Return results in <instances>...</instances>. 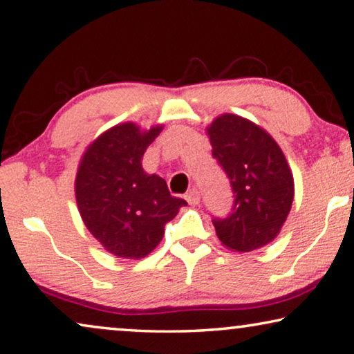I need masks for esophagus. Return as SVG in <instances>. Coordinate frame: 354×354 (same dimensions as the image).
Here are the masks:
<instances>
[{"label":"esophagus","instance_id":"34e87169","mask_svg":"<svg viewBox=\"0 0 354 354\" xmlns=\"http://www.w3.org/2000/svg\"><path fill=\"white\" fill-rule=\"evenodd\" d=\"M186 200L190 205H198L200 203V192L197 189H190L186 194Z\"/></svg>","mask_w":354,"mask_h":354}]
</instances>
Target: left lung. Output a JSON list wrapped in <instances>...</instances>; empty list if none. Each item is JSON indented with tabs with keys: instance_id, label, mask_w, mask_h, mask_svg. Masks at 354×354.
I'll list each match as a JSON object with an SVG mask.
<instances>
[{
	"instance_id": "8db88e82",
	"label": "left lung",
	"mask_w": 354,
	"mask_h": 354,
	"mask_svg": "<svg viewBox=\"0 0 354 354\" xmlns=\"http://www.w3.org/2000/svg\"><path fill=\"white\" fill-rule=\"evenodd\" d=\"M212 156L234 194L232 214L214 218L217 238L234 252H252L277 238L295 198L293 173L282 149L248 118L223 113L206 127Z\"/></svg>"
}]
</instances>
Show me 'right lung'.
<instances>
[{"label":"right lung","mask_w":354,"mask_h":354,"mask_svg":"<svg viewBox=\"0 0 354 354\" xmlns=\"http://www.w3.org/2000/svg\"><path fill=\"white\" fill-rule=\"evenodd\" d=\"M164 126L121 122L91 142L75 176L82 221L109 254L127 260L149 255L165 223L187 201L171 197L165 179L143 170V154Z\"/></svg>","instance_id":"1"}]
</instances>
